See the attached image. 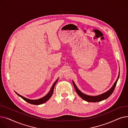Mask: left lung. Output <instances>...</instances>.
Returning <instances> with one entry per match:
<instances>
[{
    "label": "left lung",
    "instance_id": "1",
    "mask_svg": "<svg viewBox=\"0 0 128 128\" xmlns=\"http://www.w3.org/2000/svg\"><path fill=\"white\" fill-rule=\"evenodd\" d=\"M119 73L120 72H119V75H118V78L116 80V81L115 82V83H114V85L112 86V88L108 91H107V92L102 94H100V95L96 96H88V95L85 94L82 92L78 89L75 82L73 81H72V84H73L74 86L75 89L77 93L78 94V96L80 98H82L84 100H86V101H87V102H100V101H101V100H104L110 96V95L114 92V89H115V87L116 86L117 81H118V80L119 77V74H120Z\"/></svg>",
    "mask_w": 128,
    "mask_h": 128
}]
</instances>
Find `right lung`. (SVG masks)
I'll use <instances>...</instances> for the list:
<instances>
[{
  "instance_id": "1",
  "label": "right lung",
  "mask_w": 128,
  "mask_h": 128,
  "mask_svg": "<svg viewBox=\"0 0 128 128\" xmlns=\"http://www.w3.org/2000/svg\"><path fill=\"white\" fill-rule=\"evenodd\" d=\"M58 78L56 80V81L54 82V83L51 87V88L50 90V91L48 92V93L47 94L46 96H45L44 97L41 98H39V99H38V100H30V99H28V98H27L21 95H20L19 94L17 93L16 92H15L16 94L18 96H19L21 97V98H22L24 100H25V101H26L27 102H28L31 104H33V105H40V104H42L44 103H45L46 102L47 100H48L50 99V98L51 97L52 95L53 94V90H54V86L56 83V82H58Z\"/></svg>"
}]
</instances>
